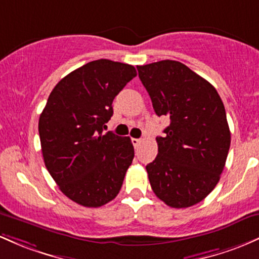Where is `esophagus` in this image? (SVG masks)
<instances>
[{
    "label": "esophagus",
    "mask_w": 259,
    "mask_h": 259,
    "mask_svg": "<svg viewBox=\"0 0 259 259\" xmlns=\"http://www.w3.org/2000/svg\"><path fill=\"white\" fill-rule=\"evenodd\" d=\"M141 139H138V138H132V144L135 145V147H138L139 144H141Z\"/></svg>",
    "instance_id": "esophagus-1"
}]
</instances>
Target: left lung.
I'll list each match as a JSON object with an SVG mask.
<instances>
[{"instance_id":"obj_1","label":"left lung","mask_w":259,"mask_h":259,"mask_svg":"<svg viewBox=\"0 0 259 259\" xmlns=\"http://www.w3.org/2000/svg\"><path fill=\"white\" fill-rule=\"evenodd\" d=\"M158 116L170 126L156 137L158 155L148 164L153 192L172 208L203 200L220 180L231 135L217 89L179 61L137 66Z\"/></svg>"}]
</instances>
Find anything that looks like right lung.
Wrapping results in <instances>:
<instances>
[{
	"instance_id": "obj_1",
	"label": "right lung",
	"mask_w": 259,
	"mask_h": 259,
	"mask_svg": "<svg viewBox=\"0 0 259 259\" xmlns=\"http://www.w3.org/2000/svg\"><path fill=\"white\" fill-rule=\"evenodd\" d=\"M136 75L127 63L92 61L56 84L40 115L45 166L62 193L83 207L114 199L132 164L130 137L103 131L114 114L115 97Z\"/></svg>"
}]
</instances>
